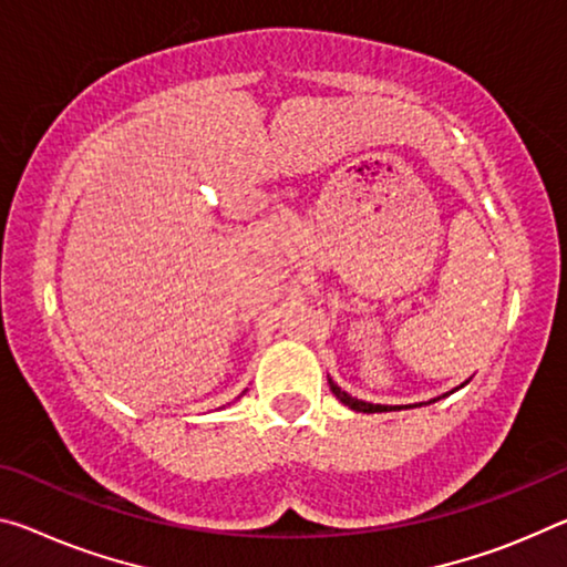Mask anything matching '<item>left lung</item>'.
I'll list each match as a JSON object with an SVG mask.
<instances>
[{
  "instance_id": "1",
  "label": "left lung",
  "mask_w": 567,
  "mask_h": 567,
  "mask_svg": "<svg viewBox=\"0 0 567 567\" xmlns=\"http://www.w3.org/2000/svg\"><path fill=\"white\" fill-rule=\"evenodd\" d=\"M328 383H330V391L336 393V396L346 403L348 409H353V411H363V413H379V411H396V409H403V406H381V403H368V401H361V399H353L350 396V393H346L343 389H340V385L332 381V379H328ZM466 383V381H464ZM462 383V385H464ZM460 385V389H462Z\"/></svg>"
}]
</instances>
